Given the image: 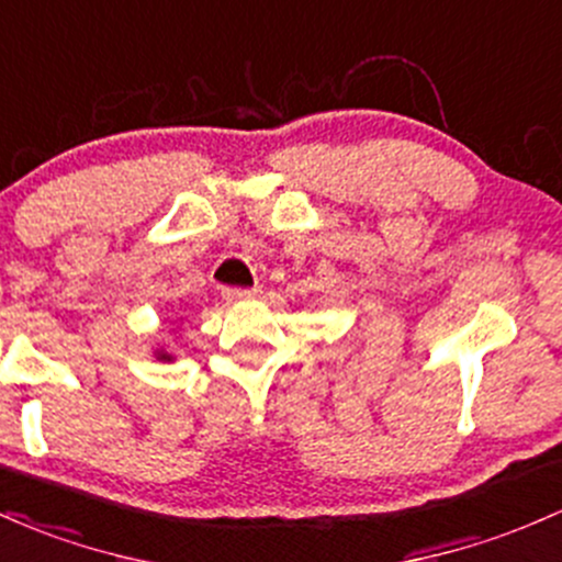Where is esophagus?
Here are the masks:
<instances>
[{
    "mask_svg": "<svg viewBox=\"0 0 562 562\" xmlns=\"http://www.w3.org/2000/svg\"><path fill=\"white\" fill-rule=\"evenodd\" d=\"M256 288H226L224 291V299L226 301H248V299H256Z\"/></svg>",
    "mask_w": 562,
    "mask_h": 562,
    "instance_id": "34e87169",
    "label": "esophagus"
}]
</instances>
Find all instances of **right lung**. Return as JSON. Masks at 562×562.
Listing matches in <instances>:
<instances>
[{
  "label": "right lung",
  "mask_w": 562,
  "mask_h": 562,
  "mask_svg": "<svg viewBox=\"0 0 562 562\" xmlns=\"http://www.w3.org/2000/svg\"><path fill=\"white\" fill-rule=\"evenodd\" d=\"M178 323H183V317H178ZM154 357H157V360H162V362H172V360H176V355H172V351H168L165 347L154 349Z\"/></svg>",
  "instance_id": "obj_1"
}]
</instances>
